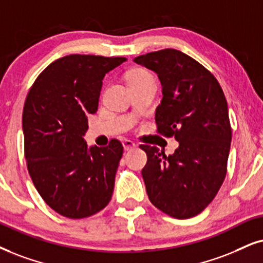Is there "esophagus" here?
<instances>
[{
    "instance_id": "obj_1",
    "label": "esophagus",
    "mask_w": 263,
    "mask_h": 263,
    "mask_svg": "<svg viewBox=\"0 0 263 263\" xmlns=\"http://www.w3.org/2000/svg\"><path fill=\"white\" fill-rule=\"evenodd\" d=\"M122 145H124V149L126 152L132 151V149H135L136 147H137V144H136L135 142L129 141V139H124V141H122Z\"/></svg>"
}]
</instances>
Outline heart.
Masks as SVG:
<instances>
[{
	"instance_id": "1",
	"label": "heart",
	"mask_w": 263,
	"mask_h": 263,
	"mask_svg": "<svg viewBox=\"0 0 263 263\" xmlns=\"http://www.w3.org/2000/svg\"><path fill=\"white\" fill-rule=\"evenodd\" d=\"M151 74L148 71L143 70V69H135L132 70L129 74L127 75V82H132V81H138V80H143L151 78Z\"/></svg>"
}]
</instances>
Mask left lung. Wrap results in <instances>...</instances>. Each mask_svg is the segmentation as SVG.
Returning a JSON list of instances; mask_svg holds the SVG:
<instances>
[{
	"mask_svg": "<svg viewBox=\"0 0 263 263\" xmlns=\"http://www.w3.org/2000/svg\"><path fill=\"white\" fill-rule=\"evenodd\" d=\"M134 62L158 75V131L178 142L168 156L141 145L148 158L142 176L149 200L175 218L197 216L217 194L227 171L232 128L224 93L208 69L177 49L147 53Z\"/></svg>",
	"mask_w": 263,
	"mask_h": 263,
	"instance_id": "8db88e82",
	"label": "left lung"
}]
</instances>
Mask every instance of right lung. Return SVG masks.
Wrapping results in <instances>:
<instances>
[{"label":"right lung","instance_id":"obj_1","mask_svg":"<svg viewBox=\"0 0 263 263\" xmlns=\"http://www.w3.org/2000/svg\"><path fill=\"white\" fill-rule=\"evenodd\" d=\"M122 57L70 54L35 80L23 110L29 175L49 208L69 218L97 214L110 201L122 144L88 147L87 115L98 109L105 74Z\"/></svg>","mask_w":263,"mask_h":263}]
</instances>
